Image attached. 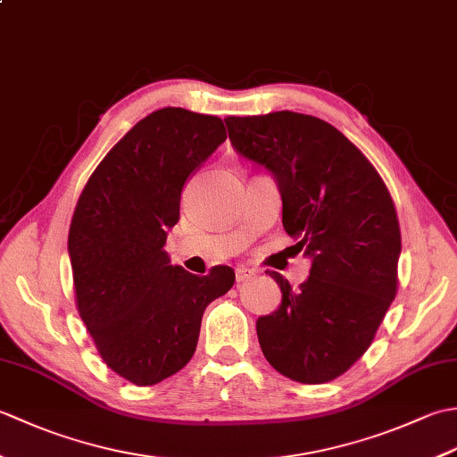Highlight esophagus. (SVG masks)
I'll list each match as a JSON object with an SVG mask.
<instances>
[{"instance_id": "obj_1", "label": "esophagus", "mask_w": 457, "mask_h": 457, "mask_svg": "<svg viewBox=\"0 0 457 457\" xmlns=\"http://www.w3.org/2000/svg\"><path fill=\"white\" fill-rule=\"evenodd\" d=\"M253 275H255L253 269H247V267H237L236 269V280H237V283H244V280H249Z\"/></svg>"}]
</instances>
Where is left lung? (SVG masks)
<instances>
[{
    "label": "left lung",
    "mask_w": 457,
    "mask_h": 457,
    "mask_svg": "<svg viewBox=\"0 0 457 457\" xmlns=\"http://www.w3.org/2000/svg\"><path fill=\"white\" fill-rule=\"evenodd\" d=\"M226 123L236 151L273 172L285 231L312 259L296 290L269 273L283 303L257 320L261 349L293 381H334L373 344L399 288L401 228L391 192L365 154L314 115H229Z\"/></svg>",
    "instance_id": "left-lung-1"
}]
</instances>
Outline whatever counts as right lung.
<instances>
[{"label":"right lung","mask_w":457,"mask_h":457,"mask_svg":"<svg viewBox=\"0 0 457 457\" xmlns=\"http://www.w3.org/2000/svg\"><path fill=\"white\" fill-rule=\"evenodd\" d=\"M216 115L162 108L113 145L76 202L68 231L76 308L104 363L129 383H161L196 352L202 314L234 269L172 267L167 229L190 174L226 141Z\"/></svg>","instance_id":"right-lung-1"}]
</instances>
